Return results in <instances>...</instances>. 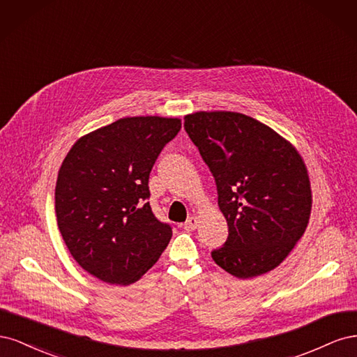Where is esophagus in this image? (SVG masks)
Returning <instances> with one entry per match:
<instances>
[{"label":"esophagus","mask_w":357,"mask_h":357,"mask_svg":"<svg viewBox=\"0 0 357 357\" xmlns=\"http://www.w3.org/2000/svg\"><path fill=\"white\" fill-rule=\"evenodd\" d=\"M198 226V219L195 218V215H190V218L185 222V225H183V228H185L186 231H195Z\"/></svg>","instance_id":"obj_1"}]
</instances>
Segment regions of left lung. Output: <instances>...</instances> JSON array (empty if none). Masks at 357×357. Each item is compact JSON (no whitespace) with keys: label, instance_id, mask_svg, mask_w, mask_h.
Returning <instances> with one entry per match:
<instances>
[{"label":"left lung","instance_id":"8db88e82","mask_svg":"<svg viewBox=\"0 0 357 357\" xmlns=\"http://www.w3.org/2000/svg\"><path fill=\"white\" fill-rule=\"evenodd\" d=\"M185 129L211 171L229 228L228 240L211 252L213 261L238 278L271 271L310 219L304 160L271 128L241 113L188 114Z\"/></svg>","mask_w":357,"mask_h":357}]
</instances>
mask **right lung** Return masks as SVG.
I'll list each match as a JSON object with an SVG mask.
<instances>
[{
  "label": "right lung",
  "instance_id": "1",
  "mask_svg": "<svg viewBox=\"0 0 357 357\" xmlns=\"http://www.w3.org/2000/svg\"><path fill=\"white\" fill-rule=\"evenodd\" d=\"M180 128V119H119L77 139L63 159L58 228L75 262L101 282H137L167 248L172 228L150 207L149 176Z\"/></svg>",
  "mask_w": 357,
  "mask_h": 357
}]
</instances>
